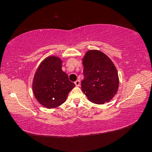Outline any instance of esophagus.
<instances>
[{
    "mask_svg": "<svg viewBox=\"0 0 152 152\" xmlns=\"http://www.w3.org/2000/svg\"><path fill=\"white\" fill-rule=\"evenodd\" d=\"M74 84H75L76 86H79L80 84V82L79 80H76L75 82H74Z\"/></svg>",
    "mask_w": 152,
    "mask_h": 152,
    "instance_id": "esophagus-1",
    "label": "esophagus"
}]
</instances>
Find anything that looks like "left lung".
Returning a JSON list of instances; mask_svg holds the SVG:
<instances>
[{"instance_id":"obj_1","label":"left lung","mask_w":152,"mask_h":152,"mask_svg":"<svg viewBox=\"0 0 152 152\" xmlns=\"http://www.w3.org/2000/svg\"><path fill=\"white\" fill-rule=\"evenodd\" d=\"M82 92L93 103L109 102L117 94L119 84L117 70L111 60L101 51L89 50L82 59Z\"/></svg>"}]
</instances>
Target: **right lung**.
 Instances as JSON below:
<instances>
[{
    "instance_id": "add662e5",
    "label": "right lung",
    "mask_w": 152,
    "mask_h": 152,
    "mask_svg": "<svg viewBox=\"0 0 152 152\" xmlns=\"http://www.w3.org/2000/svg\"><path fill=\"white\" fill-rule=\"evenodd\" d=\"M62 61L56 56L43 60L36 70L32 88L37 101L48 109L56 108L66 101L75 86L68 74L61 70Z\"/></svg>"
}]
</instances>
